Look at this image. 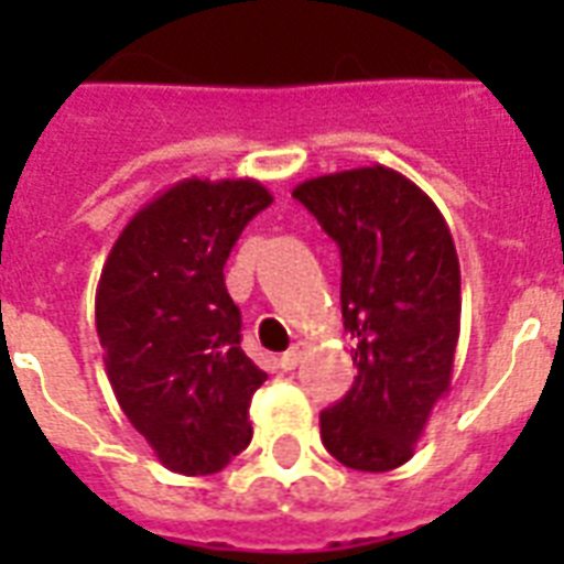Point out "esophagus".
I'll use <instances>...</instances> for the list:
<instances>
[{
  "instance_id": "esophagus-1",
  "label": "esophagus",
  "mask_w": 564,
  "mask_h": 564,
  "mask_svg": "<svg viewBox=\"0 0 564 564\" xmlns=\"http://www.w3.org/2000/svg\"><path fill=\"white\" fill-rule=\"evenodd\" d=\"M304 351H307V345H304V343H295V345H292L290 351H286V354H283V357H281V369H283V371H292V369H295V366H299V362H301V357H304Z\"/></svg>"
}]
</instances>
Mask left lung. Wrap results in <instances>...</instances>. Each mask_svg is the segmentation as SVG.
Returning a JSON list of instances; mask_svg holds the SVG:
<instances>
[{
    "label": "left lung",
    "instance_id": "8db88e82",
    "mask_svg": "<svg viewBox=\"0 0 564 564\" xmlns=\"http://www.w3.org/2000/svg\"><path fill=\"white\" fill-rule=\"evenodd\" d=\"M292 195L339 246L345 330L357 339V377L322 412V442L348 468L392 471L412 459L454 377V237L433 198L380 163L318 175Z\"/></svg>",
    "mask_w": 564,
    "mask_h": 564
}]
</instances>
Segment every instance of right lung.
<instances>
[{
  "label": "right lung",
  "instance_id": "add662e5",
  "mask_svg": "<svg viewBox=\"0 0 564 564\" xmlns=\"http://www.w3.org/2000/svg\"><path fill=\"white\" fill-rule=\"evenodd\" d=\"M272 204L254 178H184L134 213L96 290V330L119 406L170 471L216 474L251 442L263 386L239 348L225 263Z\"/></svg>",
  "mask_w": 564,
  "mask_h": 564
}]
</instances>
